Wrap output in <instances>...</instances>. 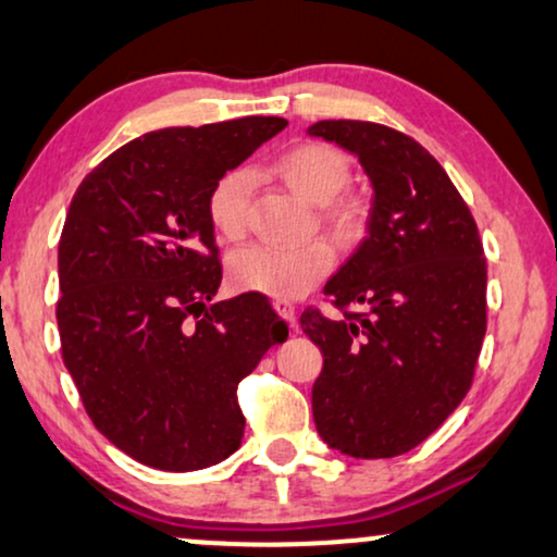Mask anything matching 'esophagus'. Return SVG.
Segmentation results:
<instances>
[{"mask_svg": "<svg viewBox=\"0 0 557 557\" xmlns=\"http://www.w3.org/2000/svg\"><path fill=\"white\" fill-rule=\"evenodd\" d=\"M272 306H274V311H277L287 323H290V326H295V323H298V311H295L293 302H287V300H274Z\"/></svg>", "mask_w": 557, "mask_h": 557, "instance_id": "1", "label": "esophagus"}]
</instances>
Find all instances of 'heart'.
Instances as JSON below:
<instances>
[{
    "label": "heart",
    "instance_id": "1",
    "mask_svg": "<svg viewBox=\"0 0 557 557\" xmlns=\"http://www.w3.org/2000/svg\"><path fill=\"white\" fill-rule=\"evenodd\" d=\"M274 172L293 193L308 202L323 206V221L336 236L349 238L360 234L362 208L351 197H339L349 182V161L334 146L306 140L293 146L274 161ZM255 193V174L249 169H234L215 182L208 197V215L223 238H238L246 231L249 200ZM334 257L326 244L306 246H267L257 244L238 251L231 259V280L249 293L270 298H298L326 277Z\"/></svg>",
    "mask_w": 557,
    "mask_h": 557
}]
</instances>
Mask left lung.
Here are the masks:
<instances>
[{
	"label": "left lung",
	"mask_w": 557,
	"mask_h": 557,
	"mask_svg": "<svg viewBox=\"0 0 557 557\" xmlns=\"http://www.w3.org/2000/svg\"><path fill=\"white\" fill-rule=\"evenodd\" d=\"M308 133L355 153L372 185L368 236L323 285L344 315H300L323 355L313 421L344 455L396 457L436 432L473 383L483 244L445 169L406 133L364 121H321Z\"/></svg>",
	"instance_id": "1"
}]
</instances>
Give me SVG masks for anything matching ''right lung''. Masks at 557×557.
I'll list each match as a JSON object with an SVG mask.
<instances>
[{
  "label": "right lung",
  "mask_w": 557,
  "mask_h": 557,
  "mask_svg": "<svg viewBox=\"0 0 557 557\" xmlns=\"http://www.w3.org/2000/svg\"><path fill=\"white\" fill-rule=\"evenodd\" d=\"M285 117L161 128L76 189L59 242L61 355L95 426L133 460L187 473L234 455L238 383L287 323L264 295L208 306L221 262L208 197Z\"/></svg>",
  "instance_id": "right-lung-1"
}]
</instances>
